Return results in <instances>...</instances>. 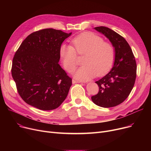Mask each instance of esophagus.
Returning <instances> with one entry per match:
<instances>
[{
    "label": "esophagus",
    "mask_w": 151,
    "mask_h": 151,
    "mask_svg": "<svg viewBox=\"0 0 151 151\" xmlns=\"http://www.w3.org/2000/svg\"><path fill=\"white\" fill-rule=\"evenodd\" d=\"M80 82L76 81V80H72V83L73 84H75V83H79Z\"/></svg>",
    "instance_id": "34e87169"
}]
</instances>
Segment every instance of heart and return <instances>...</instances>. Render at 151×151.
Here are the masks:
<instances>
[{
    "label": "heart",
    "instance_id": "b5f03b06",
    "mask_svg": "<svg viewBox=\"0 0 151 151\" xmlns=\"http://www.w3.org/2000/svg\"><path fill=\"white\" fill-rule=\"evenodd\" d=\"M73 46L62 44L59 50L63 65L68 72H72L78 65V54L84 55V65L75 73L81 81H88L96 76L106 75L112 68L115 59L113 45L92 32H83L71 40ZM78 54H77V53Z\"/></svg>",
    "mask_w": 151,
    "mask_h": 151
}]
</instances>
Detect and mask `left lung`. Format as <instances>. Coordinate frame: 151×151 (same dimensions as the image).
Instances as JSON below:
<instances>
[{
    "mask_svg": "<svg viewBox=\"0 0 151 151\" xmlns=\"http://www.w3.org/2000/svg\"><path fill=\"white\" fill-rule=\"evenodd\" d=\"M106 37L115 50L114 65L109 72L96 83L99 87L97 95L91 97L95 104L104 108L119 105L130 93L137 76V63L132 50L125 39L111 29L94 28Z\"/></svg>",
    "mask_w": 151,
    "mask_h": 151,
    "instance_id": "obj_1",
    "label": "left lung"
}]
</instances>
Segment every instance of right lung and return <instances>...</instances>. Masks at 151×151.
Segmentation results:
<instances>
[{
	"label": "right lung",
	"instance_id": "right-lung-1",
	"mask_svg": "<svg viewBox=\"0 0 151 151\" xmlns=\"http://www.w3.org/2000/svg\"><path fill=\"white\" fill-rule=\"evenodd\" d=\"M71 34L54 29L40 30L28 35L16 51L12 75L18 93L28 105L52 110L66 99L72 79L58 62L60 47Z\"/></svg>",
	"mask_w": 151,
	"mask_h": 151
}]
</instances>
